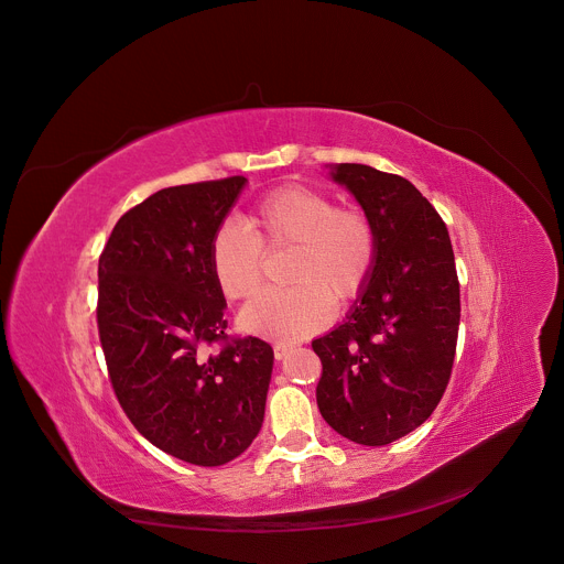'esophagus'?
<instances>
[{
    "mask_svg": "<svg viewBox=\"0 0 564 564\" xmlns=\"http://www.w3.org/2000/svg\"><path fill=\"white\" fill-rule=\"evenodd\" d=\"M292 349V343H274V358L276 360H281V358H285L288 356V351Z\"/></svg>",
    "mask_w": 564,
    "mask_h": 564,
    "instance_id": "1",
    "label": "esophagus"
}]
</instances>
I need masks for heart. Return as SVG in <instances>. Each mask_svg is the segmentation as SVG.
Here are the masks:
<instances>
[{
	"label": "heart",
	"mask_w": 564,
	"mask_h": 564,
	"mask_svg": "<svg viewBox=\"0 0 564 564\" xmlns=\"http://www.w3.org/2000/svg\"><path fill=\"white\" fill-rule=\"evenodd\" d=\"M290 288L257 294L241 325L259 336L294 340L321 329L332 305L362 294L377 265V230L369 215L310 185H283L261 197L243 224L228 219L210 239L208 263L228 301L252 296L263 279V252L288 250Z\"/></svg>",
	"instance_id": "heart-1"
}]
</instances>
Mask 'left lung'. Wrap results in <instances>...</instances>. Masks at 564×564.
<instances>
[{"mask_svg": "<svg viewBox=\"0 0 564 564\" xmlns=\"http://www.w3.org/2000/svg\"><path fill=\"white\" fill-rule=\"evenodd\" d=\"M332 178L369 215L379 248L343 325L312 340L316 403L334 432L381 447L421 427L447 390L460 283L445 221L408 178L362 163H338Z\"/></svg>", "mask_w": 564, "mask_h": 564, "instance_id": "obj_1", "label": "left lung"}]
</instances>
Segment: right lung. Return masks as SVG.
<instances>
[{
    "label": "right lung",
    "mask_w": 564,
    "mask_h": 564,
    "mask_svg": "<svg viewBox=\"0 0 564 564\" xmlns=\"http://www.w3.org/2000/svg\"><path fill=\"white\" fill-rule=\"evenodd\" d=\"M246 176L163 187L130 208L99 257L97 327L115 397L161 452L199 467L257 438L274 351L230 336L208 250Z\"/></svg>",
    "instance_id": "obj_1"
}]
</instances>
